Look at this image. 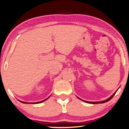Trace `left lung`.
Returning a JSON list of instances; mask_svg holds the SVG:
<instances>
[{
	"label": "left lung",
	"mask_w": 129,
	"mask_h": 129,
	"mask_svg": "<svg viewBox=\"0 0 129 129\" xmlns=\"http://www.w3.org/2000/svg\"><path fill=\"white\" fill-rule=\"evenodd\" d=\"M117 90L116 91L114 92V93L112 95H111L110 97H109V98H107V100H105V101H100V102H89V101H83V100H81V98H79V97H78V98L79 100H82V101H84V102H85L86 103H91V104H97V103H105V102H108L109 101H110L111 100V98H113V97L114 96V95L115 94V93H116V92L117 91Z\"/></svg>",
	"instance_id": "obj_1"
}]
</instances>
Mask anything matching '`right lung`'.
I'll use <instances>...</instances> for the list:
<instances>
[{
  "instance_id": "1",
  "label": "right lung",
  "mask_w": 129,
  "mask_h": 129,
  "mask_svg": "<svg viewBox=\"0 0 129 129\" xmlns=\"http://www.w3.org/2000/svg\"><path fill=\"white\" fill-rule=\"evenodd\" d=\"M51 96V95H50ZM50 96H48L47 98H46V99H45V100H43V101H40V102H33V103H29V102H23V101H19L20 102H22V103H33V104H37V103H42V102H44V101H45L46 100H47L48 98H50Z\"/></svg>"
}]
</instances>
